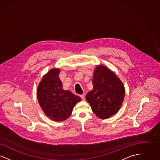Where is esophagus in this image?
Masks as SVG:
<instances>
[{"label": "esophagus", "instance_id": "1", "mask_svg": "<svg viewBox=\"0 0 160 160\" xmlns=\"http://www.w3.org/2000/svg\"><path fill=\"white\" fill-rule=\"evenodd\" d=\"M80 97L82 99V100H85V93H83L82 95H80Z\"/></svg>", "mask_w": 160, "mask_h": 160}]
</instances>
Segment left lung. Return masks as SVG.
I'll return each instance as SVG.
<instances>
[{
    "label": "left lung",
    "instance_id": "left-lung-1",
    "mask_svg": "<svg viewBox=\"0 0 160 160\" xmlns=\"http://www.w3.org/2000/svg\"><path fill=\"white\" fill-rule=\"evenodd\" d=\"M93 89L86 95L92 112L100 119H107L119 110L125 97V87L116 74L104 65H97Z\"/></svg>",
    "mask_w": 160,
    "mask_h": 160
}]
</instances>
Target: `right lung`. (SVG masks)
<instances>
[{"mask_svg":"<svg viewBox=\"0 0 160 160\" xmlns=\"http://www.w3.org/2000/svg\"><path fill=\"white\" fill-rule=\"evenodd\" d=\"M60 69H51L42 78L37 89L39 104L50 119L62 122L67 119L74 107L81 98L69 91L62 89Z\"/></svg>","mask_w":160,"mask_h":160,"instance_id":"add662e5","label":"right lung"}]
</instances>
